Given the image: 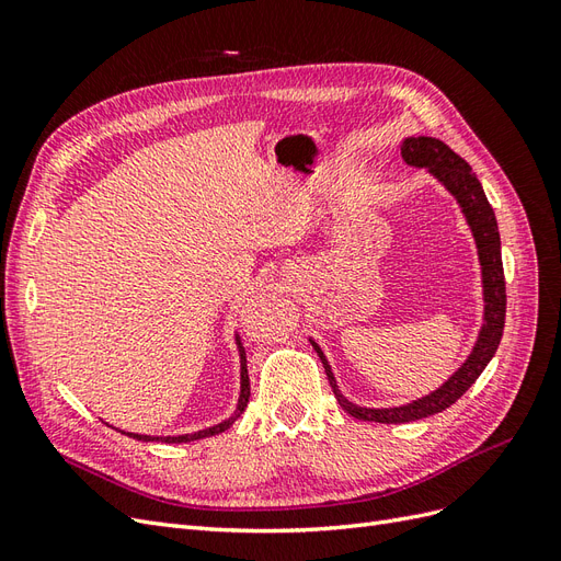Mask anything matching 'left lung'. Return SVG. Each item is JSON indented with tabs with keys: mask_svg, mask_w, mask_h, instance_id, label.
<instances>
[{
	"mask_svg": "<svg viewBox=\"0 0 561 561\" xmlns=\"http://www.w3.org/2000/svg\"><path fill=\"white\" fill-rule=\"evenodd\" d=\"M402 159L407 165L423 168L433 180L445 186L449 196H454L458 210H461L466 225L472 233L474 248H478L480 278H482V325L478 330V339L468 353V358L454 369V375L439 383L428 396H421L398 407H363L351 402L334 379V371L325 358V353L318 346L313 336H309L311 346L316 348L318 358L325 367L332 393L342 410L360 421L375 423H407L416 419H426L437 412L447 410L466 390L478 381V377L494 358L501 344L503 325H505V278H503V260H501V233L494 208L489 206L486 194L472 168L449 149L443 140L435 138H404L402 140Z\"/></svg>",
	"mask_w": 561,
	"mask_h": 561,
	"instance_id": "obj_1",
	"label": "left lung"
}]
</instances>
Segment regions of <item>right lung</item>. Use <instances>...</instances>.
Wrapping results in <instances>:
<instances>
[{
  "label": "right lung",
  "mask_w": 561,
  "mask_h": 561,
  "mask_svg": "<svg viewBox=\"0 0 561 561\" xmlns=\"http://www.w3.org/2000/svg\"><path fill=\"white\" fill-rule=\"evenodd\" d=\"M236 348H239V363H241V393H239V402H236V410L231 416H227L225 421L215 423V426H208L203 431H194V433H184V435H142V433H128V431H118L133 439H140V443H168V445H180V443H194V439H203V437H213L217 433H225L233 426V421L239 419L250 400V379H248V365H245V351L241 346V339L236 334Z\"/></svg>",
  "instance_id": "right-lung-1"
}]
</instances>
